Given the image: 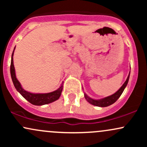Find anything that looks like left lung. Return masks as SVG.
I'll use <instances>...</instances> for the list:
<instances>
[{
	"label": "left lung",
	"mask_w": 147,
	"mask_h": 147,
	"mask_svg": "<svg viewBox=\"0 0 147 147\" xmlns=\"http://www.w3.org/2000/svg\"><path fill=\"white\" fill-rule=\"evenodd\" d=\"M129 77H130V72L128 75L127 79L125 81L124 84L120 87V88L118 90L117 92H115L114 94L111 95L110 96H108V97H104L102 99H92L91 97H89L86 95V93L84 92V97H85V99H86V101L90 103V104L92 105L96 106H99V107H106V106H109L111 105V104H114L116 101L119 99V97H120L121 95L122 94L123 91L124 90L125 88L127 86L128 82H129Z\"/></svg>",
	"instance_id": "1"
}]
</instances>
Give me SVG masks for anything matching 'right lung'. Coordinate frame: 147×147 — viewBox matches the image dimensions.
Listing matches in <instances>:
<instances>
[{"instance_id": "1", "label": "right lung", "mask_w": 147, "mask_h": 147, "mask_svg": "<svg viewBox=\"0 0 147 147\" xmlns=\"http://www.w3.org/2000/svg\"><path fill=\"white\" fill-rule=\"evenodd\" d=\"M15 48H16V47H14V49L12 52V55H11V65H10V73H11V79H12L13 84H14V86L15 88L16 89V90H17L27 101H28V102L31 103L33 105H45V104H50V103H52L55 102V101L57 100V99H59L61 95L62 90H63V82H62V84H61L59 88L57 90L51 92H48V93H33V92H28V91L25 90V89L23 88L21 83H20L19 81H18L17 78H16V71H15L14 65L13 56H14Z\"/></svg>"}]
</instances>
